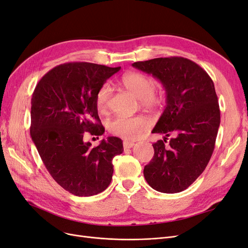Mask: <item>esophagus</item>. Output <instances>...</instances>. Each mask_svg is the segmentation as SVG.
I'll return each mask as SVG.
<instances>
[{
  "label": "esophagus",
  "instance_id": "34e87169",
  "mask_svg": "<svg viewBox=\"0 0 248 248\" xmlns=\"http://www.w3.org/2000/svg\"><path fill=\"white\" fill-rule=\"evenodd\" d=\"M134 146V142H132V141H128V140H124L123 141V147H124V149H130V148H132Z\"/></svg>",
  "mask_w": 248,
  "mask_h": 248
}]
</instances>
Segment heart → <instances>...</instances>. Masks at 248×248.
I'll list each match as a JSON object with an SVG mask.
<instances>
[{
  "label": "heart",
  "instance_id": "b5f03b06",
  "mask_svg": "<svg viewBox=\"0 0 248 248\" xmlns=\"http://www.w3.org/2000/svg\"><path fill=\"white\" fill-rule=\"evenodd\" d=\"M122 87L140 99V104L146 108H158L164 101L163 95L156 91V81L152 77L139 72L126 73L120 80ZM112 96V88L108 83L102 84L96 92L95 105L100 113L108 109ZM149 126L147 118L115 117L108 122V129L110 133L125 140H133Z\"/></svg>",
  "mask_w": 248,
  "mask_h": 248
}]
</instances>
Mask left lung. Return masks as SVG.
<instances>
[{"label":"left lung","mask_w":248,"mask_h":248,"mask_svg":"<svg viewBox=\"0 0 248 248\" xmlns=\"http://www.w3.org/2000/svg\"><path fill=\"white\" fill-rule=\"evenodd\" d=\"M132 65L152 74L166 91V108L152 131L165 138L153 143L155 153L144 166V178L158 192L179 193L204 171L215 150L220 123L215 85L200 65L184 57L154 58Z\"/></svg>","instance_id":"1"}]
</instances>
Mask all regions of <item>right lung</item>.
I'll return each instance as SVG.
<instances>
[{"label":"right lung","mask_w":248,"mask_h":248,"mask_svg":"<svg viewBox=\"0 0 248 248\" xmlns=\"http://www.w3.org/2000/svg\"><path fill=\"white\" fill-rule=\"evenodd\" d=\"M120 69L90 62L59 64L42 77L32 93L31 140L54 181L79 197L107 189L113 158L123 152L121 139L115 136L94 148L84 141L86 132L104 134L95 95Z\"/></svg>","instance_id":"add662e5"}]
</instances>
